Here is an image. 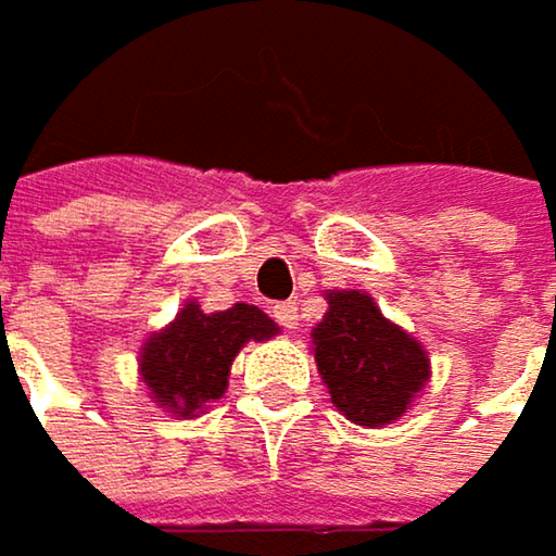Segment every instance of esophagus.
I'll use <instances>...</instances> for the list:
<instances>
[{
    "mask_svg": "<svg viewBox=\"0 0 556 556\" xmlns=\"http://www.w3.org/2000/svg\"><path fill=\"white\" fill-rule=\"evenodd\" d=\"M274 318L286 330L299 328V305L295 302H282V305H274Z\"/></svg>",
    "mask_w": 556,
    "mask_h": 556,
    "instance_id": "esophagus-1",
    "label": "esophagus"
}]
</instances>
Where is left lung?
Segmentation results:
<instances>
[{
    "label": "left lung",
    "instance_id": "1",
    "mask_svg": "<svg viewBox=\"0 0 556 556\" xmlns=\"http://www.w3.org/2000/svg\"><path fill=\"white\" fill-rule=\"evenodd\" d=\"M328 312L312 328V353L330 404L356 427L401 420L432 379L424 343L363 289H328Z\"/></svg>",
    "mask_w": 556,
    "mask_h": 556
}]
</instances>
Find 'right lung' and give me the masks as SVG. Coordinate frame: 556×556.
I'll return each mask as SVG.
<instances>
[{
  "label": "right lung",
  "instance_id": "1",
  "mask_svg": "<svg viewBox=\"0 0 556 556\" xmlns=\"http://www.w3.org/2000/svg\"><path fill=\"white\" fill-rule=\"evenodd\" d=\"M277 333V321L257 305L235 302L226 312H203L197 299H187L175 321L142 340L139 379L155 407L177 420H193L226 394L241 346Z\"/></svg>",
  "mask_w": 556,
  "mask_h": 556
}]
</instances>
